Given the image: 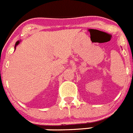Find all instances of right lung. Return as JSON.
Masks as SVG:
<instances>
[{"label":"right lung","mask_w":133,"mask_h":133,"mask_svg":"<svg viewBox=\"0 0 133 133\" xmlns=\"http://www.w3.org/2000/svg\"><path fill=\"white\" fill-rule=\"evenodd\" d=\"M19 41H17L16 43V44H15V47H14V48L16 49V46L18 45V44H19Z\"/></svg>","instance_id":"add662e5"}]
</instances>
